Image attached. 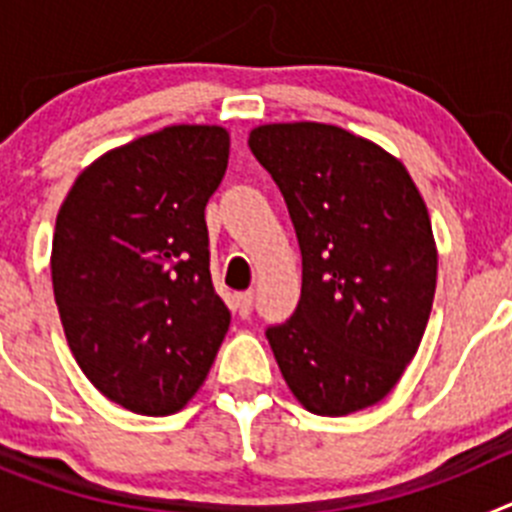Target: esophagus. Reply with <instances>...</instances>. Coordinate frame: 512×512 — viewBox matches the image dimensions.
I'll return each mask as SVG.
<instances>
[{
  "label": "esophagus",
  "instance_id": "34e87169",
  "mask_svg": "<svg viewBox=\"0 0 512 512\" xmlns=\"http://www.w3.org/2000/svg\"><path fill=\"white\" fill-rule=\"evenodd\" d=\"M235 307H238V312H241V318H248L253 307V292H241V295H235Z\"/></svg>",
  "mask_w": 512,
  "mask_h": 512
}]
</instances>
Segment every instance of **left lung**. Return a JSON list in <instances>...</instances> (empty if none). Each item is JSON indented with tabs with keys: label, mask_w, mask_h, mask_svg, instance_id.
Masks as SVG:
<instances>
[{
	"label": "left lung",
	"mask_w": 512,
	"mask_h": 512,
	"mask_svg": "<svg viewBox=\"0 0 512 512\" xmlns=\"http://www.w3.org/2000/svg\"><path fill=\"white\" fill-rule=\"evenodd\" d=\"M248 146L284 194L302 251L295 315L266 330L284 382L315 415L395 390L431 318L438 251L400 158L325 122H269Z\"/></svg>",
	"instance_id": "8db88e82"
}]
</instances>
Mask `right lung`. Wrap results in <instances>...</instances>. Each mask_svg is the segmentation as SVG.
Here are the masks:
<instances>
[{
	"instance_id": "obj_1",
	"label": "right lung",
	"mask_w": 512,
	"mask_h": 512,
	"mask_svg": "<svg viewBox=\"0 0 512 512\" xmlns=\"http://www.w3.org/2000/svg\"><path fill=\"white\" fill-rule=\"evenodd\" d=\"M228 153L223 125H169L102 153L58 210L63 333L89 382L133 413H179L228 333L205 223Z\"/></svg>"
}]
</instances>
